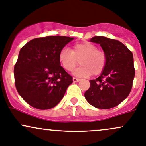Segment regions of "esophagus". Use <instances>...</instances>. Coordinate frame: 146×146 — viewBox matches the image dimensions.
Segmentation results:
<instances>
[{
  "label": "esophagus",
  "mask_w": 146,
  "mask_h": 146,
  "mask_svg": "<svg viewBox=\"0 0 146 146\" xmlns=\"http://www.w3.org/2000/svg\"><path fill=\"white\" fill-rule=\"evenodd\" d=\"M73 80L74 82H79V81L80 80V79H79V78H73Z\"/></svg>",
  "instance_id": "1"
}]
</instances>
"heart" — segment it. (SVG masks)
<instances>
[{
    "label": "heart",
    "mask_w": 146,
    "mask_h": 146,
    "mask_svg": "<svg viewBox=\"0 0 146 146\" xmlns=\"http://www.w3.org/2000/svg\"><path fill=\"white\" fill-rule=\"evenodd\" d=\"M59 60L63 68L67 71H72L80 62L82 66L74 72V74L87 77L102 73L106 65L107 56L105 52L97 49L95 44L84 42L75 44L72 50L68 48L61 50Z\"/></svg>",
    "instance_id": "obj_1"
}]
</instances>
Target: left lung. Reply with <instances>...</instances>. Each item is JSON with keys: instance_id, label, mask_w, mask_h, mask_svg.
Here are the masks:
<instances>
[{"instance_id": "obj_1", "label": "left lung", "mask_w": 146, "mask_h": 146, "mask_svg": "<svg viewBox=\"0 0 146 146\" xmlns=\"http://www.w3.org/2000/svg\"><path fill=\"white\" fill-rule=\"evenodd\" d=\"M90 41L100 44L107 62L101 76L90 80L85 97L96 108L109 109L119 105L131 92L135 76L133 54L116 40L96 36Z\"/></svg>"}]
</instances>
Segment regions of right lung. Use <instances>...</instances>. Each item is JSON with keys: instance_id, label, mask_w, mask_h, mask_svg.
Masks as SVG:
<instances>
[{"instance_id": "1", "label": "right lung", "mask_w": 146, "mask_h": 146, "mask_svg": "<svg viewBox=\"0 0 146 146\" xmlns=\"http://www.w3.org/2000/svg\"><path fill=\"white\" fill-rule=\"evenodd\" d=\"M73 38L47 36L34 38L19 51L14 68L19 95L33 108L47 110L64 97L73 77L60 66L59 54Z\"/></svg>"}]
</instances>
